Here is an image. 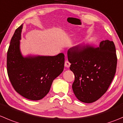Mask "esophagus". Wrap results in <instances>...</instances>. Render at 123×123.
<instances>
[{"mask_svg": "<svg viewBox=\"0 0 123 123\" xmlns=\"http://www.w3.org/2000/svg\"><path fill=\"white\" fill-rule=\"evenodd\" d=\"M70 66V63L67 60L65 61V67L66 68H68Z\"/></svg>", "mask_w": 123, "mask_h": 123, "instance_id": "obj_1", "label": "esophagus"}]
</instances>
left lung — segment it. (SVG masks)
<instances>
[{
  "label": "left lung",
  "mask_w": 123,
  "mask_h": 123,
  "mask_svg": "<svg viewBox=\"0 0 123 123\" xmlns=\"http://www.w3.org/2000/svg\"><path fill=\"white\" fill-rule=\"evenodd\" d=\"M67 54L70 69L75 76L72 85L75 96L83 103L96 102L107 91L116 72L114 42L103 41L97 48L70 49Z\"/></svg>",
  "instance_id": "8db88e82"
}]
</instances>
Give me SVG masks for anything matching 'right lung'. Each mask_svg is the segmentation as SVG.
Listing matches in <instances>:
<instances>
[{
	"instance_id": "1",
	"label": "right lung",
	"mask_w": 123,
	"mask_h": 123,
	"mask_svg": "<svg viewBox=\"0 0 123 123\" xmlns=\"http://www.w3.org/2000/svg\"><path fill=\"white\" fill-rule=\"evenodd\" d=\"M23 26L15 30L7 53V72L14 89L31 100H39L49 92L55 79L64 70L65 56L28 55L20 50Z\"/></svg>"
}]
</instances>
